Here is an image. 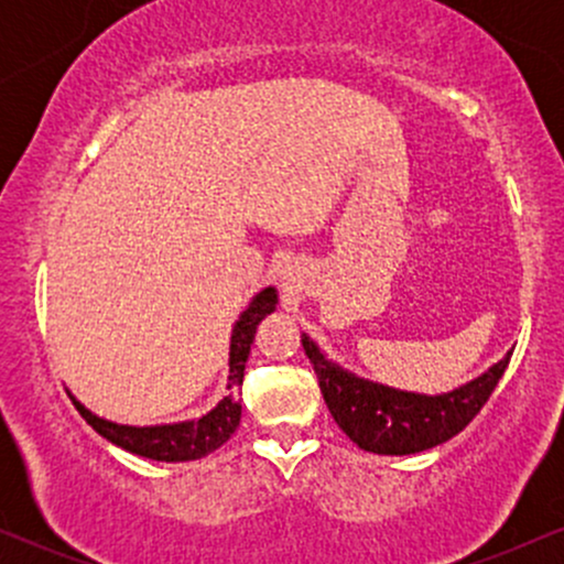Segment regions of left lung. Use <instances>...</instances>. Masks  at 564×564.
<instances>
[{"mask_svg":"<svg viewBox=\"0 0 564 564\" xmlns=\"http://www.w3.org/2000/svg\"><path fill=\"white\" fill-rule=\"evenodd\" d=\"M302 347L339 430L358 448L381 456H408L456 437L488 403L511 358L507 352L482 377L453 392L416 394L355 377L332 364L307 334H302Z\"/></svg>","mask_w":564,"mask_h":564,"instance_id":"8db88e82","label":"left lung"}]
</instances>
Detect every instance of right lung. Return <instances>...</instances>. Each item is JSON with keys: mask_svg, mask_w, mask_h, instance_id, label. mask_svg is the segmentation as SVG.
<instances>
[{"mask_svg": "<svg viewBox=\"0 0 564 564\" xmlns=\"http://www.w3.org/2000/svg\"><path fill=\"white\" fill-rule=\"evenodd\" d=\"M278 304L275 289H262L249 307L243 310L241 318L236 321L230 336V377H228V394L212 408L206 416L193 419V422L180 424H161V426H127L113 424L106 419L95 416L87 411L79 400L74 398L76 411L97 435L111 440L113 445L124 448L134 456L153 458V462H193V458L206 456L217 451L219 445L228 443L238 422H241V400H238V387L243 384V368L249 360L251 341H254L257 326L264 315H270Z\"/></svg>", "mask_w": 564, "mask_h": 564, "instance_id": "add662e5", "label": "right lung"}]
</instances>
